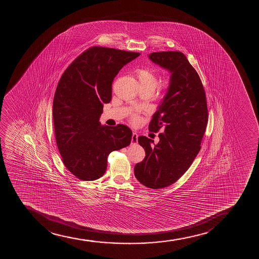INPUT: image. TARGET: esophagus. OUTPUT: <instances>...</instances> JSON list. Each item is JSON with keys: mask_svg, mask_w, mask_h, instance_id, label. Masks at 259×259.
Listing matches in <instances>:
<instances>
[{"mask_svg": "<svg viewBox=\"0 0 259 259\" xmlns=\"http://www.w3.org/2000/svg\"><path fill=\"white\" fill-rule=\"evenodd\" d=\"M137 141H138V135L136 132H133L132 138H131V143L132 144H136V143H137Z\"/></svg>", "mask_w": 259, "mask_h": 259, "instance_id": "34e87169", "label": "esophagus"}]
</instances>
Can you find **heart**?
Wrapping results in <instances>:
<instances>
[{
    "instance_id": "heart-1",
    "label": "heart",
    "mask_w": 259,
    "mask_h": 259,
    "mask_svg": "<svg viewBox=\"0 0 259 259\" xmlns=\"http://www.w3.org/2000/svg\"><path fill=\"white\" fill-rule=\"evenodd\" d=\"M137 77L138 78V80H139L141 87L155 91V87L157 85L158 79L157 75H156L155 71L153 69L149 68V67H143V68L139 69L137 71ZM170 81L168 78L164 79L160 83V87L162 90L168 89ZM137 120V116H132V121L136 122Z\"/></svg>"
}]
</instances>
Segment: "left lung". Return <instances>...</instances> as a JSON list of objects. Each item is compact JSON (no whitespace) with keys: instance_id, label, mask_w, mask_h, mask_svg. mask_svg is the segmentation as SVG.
<instances>
[{"instance_id":"obj_1","label":"left lung","mask_w":259,"mask_h":259,"mask_svg":"<svg viewBox=\"0 0 259 259\" xmlns=\"http://www.w3.org/2000/svg\"><path fill=\"white\" fill-rule=\"evenodd\" d=\"M149 59L171 72L170 85L163 101L153 115L149 130L159 134L160 142L138 137L145 158L135 166L138 182L152 189L177 182L193 163L208 122L205 90L196 70L181 52L149 54Z\"/></svg>"}]
</instances>
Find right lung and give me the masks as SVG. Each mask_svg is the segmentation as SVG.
I'll list each match as a JSON object with an SVG mask.
<instances>
[{"label":"right lung","mask_w":259,"mask_h":259,"mask_svg":"<svg viewBox=\"0 0 259 259\" xmlns=\"http://www.w3.org/2000/svg\"><path fill=\"white\" fill-rule=\"evenodd\" d=\"M139 53L92 47L64 71L53 104L58 149L66 168L81 181L104 176L110 152L130 145L128 126H102L104 104L111 100L112 82Z\"/></svg>","instance_id":"1"}]
</instances>
